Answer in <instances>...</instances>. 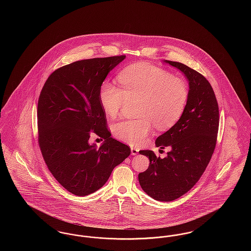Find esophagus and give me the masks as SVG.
<instances>
[{
  "label": "esophagus",
  "instance_id": "obj_1",
  "mask_svg": "<svg viewBox=\"0 0 251 251\" xmlns=\"http://www.w3.org/2000/svg\"><path fill=\"white\" fill-rule=\"evenodd\" d=\"M138 151H139V149H138V148H135V147H133V146H131V155H136V154L138 153Z\"/></svg>",
  "mask_w": 251,
  "mask_h": 251
}]
</instances>
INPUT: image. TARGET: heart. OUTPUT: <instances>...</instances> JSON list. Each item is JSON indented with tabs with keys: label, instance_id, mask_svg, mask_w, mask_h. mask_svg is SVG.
Listing matches in <instances>:
<instances>
[{
	"label": "heart",
	"instance_id": "heart-1",
	"mask_svg": "<svg viewBox=\"0 0 251 251\" xmlns=\"http://www.w3.org/2000/svg\"><path fill=\"white\" fill-rule=\"evenodd\" d=\"M122 89L110 82L100 87V102L105 114L115 118L128 100L139 99L138 120H121L114 127L115 135L131 145L143 143L152 131L172 127L181 117L187 100L186 83L169 72L146 63L127 67L119 76Z\"/></svg>",
	"mask_w": 251,
	"mask_h": 251
}]
</instances>
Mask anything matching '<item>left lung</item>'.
<instances>
[{"label": "left lung", "mask_w": 251, "mask_h": 251, "mask_svg": "<svg viewBox=\"0 0 251 251\" xmlns=\"http://www.w3.org/2000/svg\"><path fill=\"white\" fill-rule=\"evenodd\" d=\"M164 62L186 77L188 100L179 120L155 140L156 147L171 149L167 155L161 158L152 151H139L150 159V166L139 173L138 180L151 198L171 201L189 191L208 166L216 144L219 111L215 92L204 76L179 62Z\"/></svg>", "instance_id": "obj_1"}]
</instances>
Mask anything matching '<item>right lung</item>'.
<instances>
[{
  "instance_id": "obj_1",
  "label": "right lung",
  "mask_w": 251,
  "mask_h": 251,
  "mask_svg": "<svg viewBox=\"0 0 251 251\" xmlns=\"http://www.w3.org/2000/svg\"><path fill=\"white\" fill-rule=\"evenodd\" d=\"M125 55L81 60L52 72L38 100V142L49 170L73 195L84 197L104 185L131 149L111 137L100 87ZM95 132L105 141L89 143Z\"/></svg>"
}]
</instances>
